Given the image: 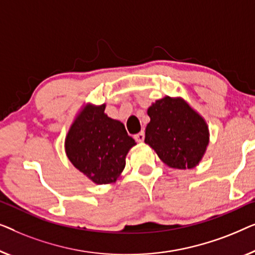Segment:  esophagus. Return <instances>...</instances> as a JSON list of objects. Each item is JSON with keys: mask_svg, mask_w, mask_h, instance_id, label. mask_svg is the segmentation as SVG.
I'll return each mask as SVG.
<instances>
[{"mask_svg": "<svg viewBox=\"0 0 255 255\" xmlns=\"http://www.w3.org/2000/svg\"><path fill=\"white\" fill-rule=\"evenodd\" d=\"M134 138L136 139V142H143L144 141V131H139L138 134H136L135 136H134Z\"/></svg>", "mask_w": 255, "mask_h": 255, "instance_id": "1", "label": "esophagus"}]
</instances>
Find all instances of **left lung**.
I'll use <instances>...</instances> for the list:
<instances>
[{"label":"left lung","mask_w":255,"mask_h":255,"mask_svg":"<svg viewBox=\"0 0 255 255\" xmlns=\"http://www.w3.org/2000/svg\"><path fill=\"white\" fill-rule=\"evenodd\" d=\"M144 142L167 166L185 170L200 163L209 143L206 121L184 99L156 100L148 109Z\"/></svg>","instance_id":"left-lung-1"}]
</instances>
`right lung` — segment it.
<instances>
[{
  "label": "right lung",
  "mask_w": 255,
  "mask_h": 255,
  "mask_svg": "<svg viewBox=\"0 0 255 255\" xmlns=\"http://www.w3.org/2000/svg\"><path fill=\"white\" fill-rule=\"evenodd\" d=\"M105 104L87 105L68 131L64 148L77 170L97 185L114 182L126 166V156L135 139L120 121L105 114Z\"/></svg>",
  "instance_id": "obj_1"
}]
</instances>
